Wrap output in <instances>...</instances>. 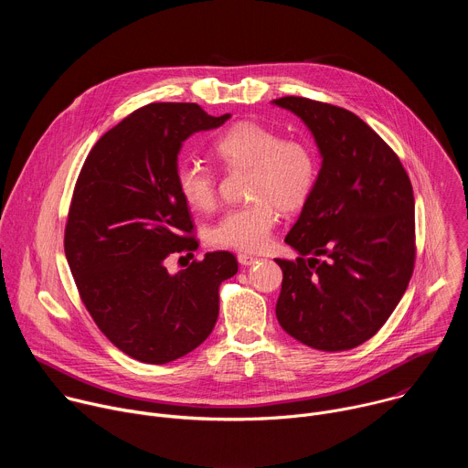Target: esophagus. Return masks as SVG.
I'll list each match as a JSON object with an SVG mask.
<instances>
[{"mask_svg": "<svg viewBox=\"0 0 468 468\" xmlns=\"http://www.w3.org/2000/svg\"><path fill=\"white\" fill-rule=\"evenodd\" d=\"M237 259H239V262H240L242 266H250V264H255V262L259 261V257L250 255V253H239Z\"/></svg>", "mask_w": 468, "mask_h": 468, "instance_id": "34e87169", "label": "esophagus"}]
</instances>
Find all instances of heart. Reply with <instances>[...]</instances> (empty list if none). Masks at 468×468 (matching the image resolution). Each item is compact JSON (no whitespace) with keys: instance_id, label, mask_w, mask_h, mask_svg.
Returning <instances> with one entry per match:
<instances>
[{"instance_id":"1","label":"heart","mask_w":468,"mask_h":468,"mask_svg":"<svg viewBox=\"0 0 468 468\" xmlns=\"http://www.w3.org/2000/svg\"><path fill=\"white\" fill-rule=\"evenodd\" d=\"M213 152L226 166L250 168L248 194L253 202L226 211L211 228L209 240L218 248L259 251L269 244L278 207L294 211L307 202L318 177V157L309 143L283 139L257 122H239L222 131ZM176 183L188 207L211 211L217 206V177L209 166L183 163Z\"/></svg>"}]
</instances>
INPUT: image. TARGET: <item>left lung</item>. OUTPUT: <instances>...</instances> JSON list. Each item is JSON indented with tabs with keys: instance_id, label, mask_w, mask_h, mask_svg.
I'll use <instances>...</instances> for the list:
<instances>
[{
	"instance_id": "1",
	"label": "left lung",
	"mask_w": 468,
	"mask_h": 468,
	"mask_svg": "<svg viewBox=\"0 0 468 468\" xmlns=\"http://www.w3.org/2000/svg\"><path fill=\"white\" fill-rule=\"evenodd\" d=\"M274 105L311 131L322 166L285 242L280 325L324 352L374 337L402 300L415 266V197L398 155L357 114L307 98ZM324 255V261L317 257Z\"/></svg>"
}]
</instances>
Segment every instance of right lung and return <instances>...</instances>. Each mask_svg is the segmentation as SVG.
<instances>
[{"mask_svg": "<svg viewBox=\"0 0 468 468\" xmlns=\"http://www.w3.org/2000/svg\"><path fill=\"white\" fill-rule=\"evenodd\" d=\"M209 116L196 103H150L96 143L76 183L64 231L80 296L103 335L133 359L165 365L202 345L218 318V287L237 274L229 251L170 274L174 251L196 250L177 155Z\"/></svg>", "mask_w": 468, "mask_h": 468, "instance_id": "right-lung-1", "label": "right lung"}]
</instances>
